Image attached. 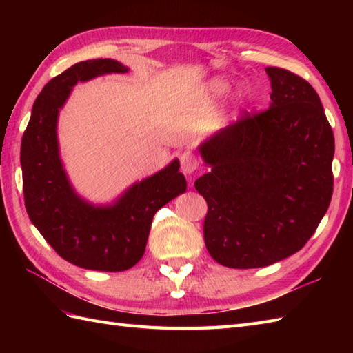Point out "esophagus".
<instances>
[{"instance_id": "esophagus-1", "label": "esophagus", "mask_w": 353, "mask_h": 353, "mask_svg": "<svg viewBox=\"0 0 353 353\" xmlns=\"http://www.w3.org/2000/svg\"><path fill=\"white\" fill-rule=\"evenodd\" d=\"M199 167V161L196 154H194L192 152H190V150H185V152L181 154V170L183 174H192L194 171L197 170Z\"/></svg>"}]
</instances>
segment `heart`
I'll return each mask as SVG.
<instances>
[{
    "label": "heart",
    "mask_w": 353,
    "mask_h": 353,
    "mask_svg": "<svg viewBox=\"0 0 353 353\" xmlns=\"http://www.w3.org/2000/svg\"><path fill=\"white\" fill-rule=\"evenodd\" d=\"M211 91L215 95H223L229 91V83L224 79H214L211 81Z\"/></svg>",
    "instance_id": "1"
}]
</instances>
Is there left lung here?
I'll use <instances>...</instances> for the list:
<instances>
[{"label": "left lung", "instance_id": "1", "mask_svg": "<svg viewBox=\"0 0 353 353\" xmlns=\"http://www.w3.org/2000/svg\"><path fill=\"white\" fill-rule=\"evenodd\" d=\"M272 103L199 147L211 171L194 186L205 197L209 254L229 268H258L308 243L334 191L332 127L308 81L268 66Z\"/></svg>", "mask_w": 353, "mask_h": 353}]
</instances>
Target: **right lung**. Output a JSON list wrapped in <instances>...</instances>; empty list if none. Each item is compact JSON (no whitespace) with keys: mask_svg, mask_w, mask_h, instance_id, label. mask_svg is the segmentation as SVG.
Masks as SVG:
<instances>
[{"mask_svg":"<svg viewBox=\"0 0 353 353\" xmlns=\"http://www.w3.org/2000/svg\"><path fill=\"white\" fill-rule=\"evenodd\" d=\"M129 68L114 59L72 65L43 86L21 142L24 201L30 220L59 256L71 264L124 272L145 252L154 214L186 191L177 159L137 182L114 205L94 206L74 192L59 156L57 117L79 81Z\"/></svg>","mask_w":353,"mask_h":353,"instance_id":"right-lung-1","label":"right lung"}]
</instances>
